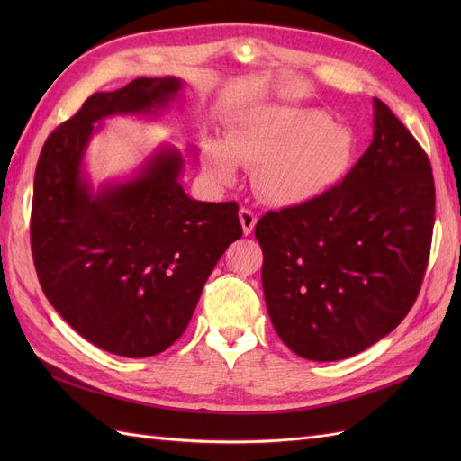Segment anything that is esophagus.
<instances>
[{
	"instance_id": "obj_1",
	"label": "esophagus",
	"mask_w": 461,
	"mask_h": 461,
	"mask_svg": "<svg viewBox=\"0 0 461 461\" xmlns=\"http://www.w3.org/2000/svg\"><path fill=\"white\" fill-rule=\"evenodd\" d=\"M239 217H240V225H242L244 234H246V236L252 234V232H254V227H256V222H258L256 213L252 212V209L242 207L240 212H239Z\"/></svg>"
}]
</instances>
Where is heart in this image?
<instances>
[{
  "label": "heart",
  "instance_id": "b5f03b06",
  "mask_svg": "<svg viewBox=\"0 0 461 461\" xmlns=\"http://www.w3.org/2000/svg\"><path fill=\"white\" fill-rule=\"evenodd\" d=\"M354 136L319 109L261 107L244 115L225 140H207L209 178L229 186L239 165L256 171L258 194L275 205H303L325 196L348 173Z\"/></svg>",
  "mask_w": 461,
  "mask_h": 461
}]
</instances>
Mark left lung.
<instances>
[{"mask_svg":"<svg viewBox=\"0 0 461 461\" xmlns=\"http://www.w3.org/2000/svg\"><path fill=\"white\" fill-rule=\"evenodd\" d=\"M432 225L427 153L373 97V140L342 183L256 225L278 337L312 361L346 359L379 342L420 294Z\"/></svg>","mask_w":461,"mask_h":461,"instance_id":"1","label":"left lung"}]
</instances>
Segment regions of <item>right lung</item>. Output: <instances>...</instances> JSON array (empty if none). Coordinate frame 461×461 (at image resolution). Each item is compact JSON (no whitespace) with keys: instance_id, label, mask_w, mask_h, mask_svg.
I'll list each match as a JSON object with an SVG mask.
<instances>
[{"instance_id":"add662e5","label":"right lung","mask_w":461,"mask_h":461,"mask_svg":"<svg viewBox=\"0 0 461 461\" xmlns=\"http://www.w3.org/2000/svg\"><path fill=\"white\" fill-rule=\"evenodd\" d=\"M180 88L175 77H142L90 95L48 136L36 165L31 244L40 286L82 339L124 357L156 356L185 332L207 276L242 236L236 202L185 192V159L173 146L97 192L82 169L97 121L156 117Z\"/></svg>"}]
</instances>
